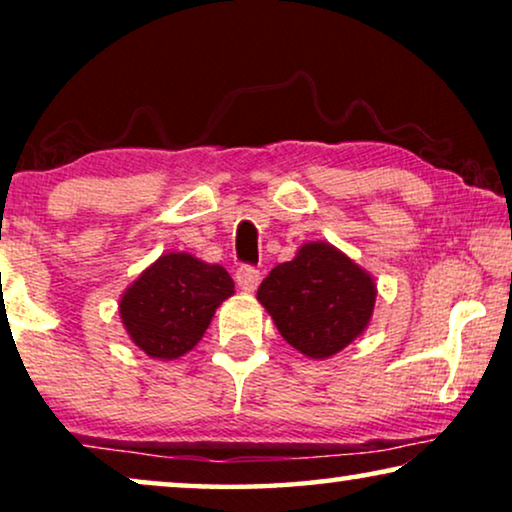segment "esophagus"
Returning a JSON list of instances; mask_svg holds the SVG:
<instances>
[{"mask_svg": "<svg viewBox=\"0 0 512 512\" xmlns=\"http://www.w3.org/2000/svg\"><path fill=\"white\" fill-rule=\"evenodd\" d=\"M235 282L242 291H256V286L261 284V270L254 265H240L235 270Z\"/></svg>", "mask_w": 512, "mask_h": 512, "instance_id": "1", "label": "esophagus"}]
</instances>
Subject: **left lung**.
<instances>
[{
	"mask_svg": "<svg viewBox=\"0 0 512 512\" xmlns=\"http://www.w3.org/2000/svg\"><path fill=\"white\" fill-rule=\"evenodd\" d=\"M256 296L291 347L328 359L368 326L375 284L331 244L312 242L272 268Z\"/></svg>",
	"mask_w": 512,
	"mask_h": 512,
	"instance_id": "1",
	"label": "left lung"
}]
</instances>
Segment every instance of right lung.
<instances>
[{"instance_id":"obj_1","label":"right lung","mask_w":512,"mask_h":512,"mask_svg":"<svg viewBox=\"0 0 512 512\" xmlns=\"http://www.w3.org/2000/svg\"><path fill=\"white\" fill-rule=\"evenodd\" d=\"M233 289L221 265L167 254L123 293L121 317L139 349L151 359L170 361L198 345L214 310L233 296Z\"/></svg>"}]
</instances>
